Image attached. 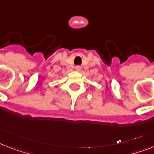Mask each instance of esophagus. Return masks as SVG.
<instances>
[{
  "mask_svg": "<svg viewBox=\"0 0 154 154\" xmlns=\"http://www.w3.org/2000/svg\"><path fill=\"white\" fill-rule=\"evenodd\" d=\"M75 69L77 70V71H81V69H82V67H81L80 65H77V66L75 67Z\"/></svg>",
  "mask_w": 154,
  "mask_h": 154,
  "instance_id": "obj_1",
  "label": "esophagus"
}]
</instances>
